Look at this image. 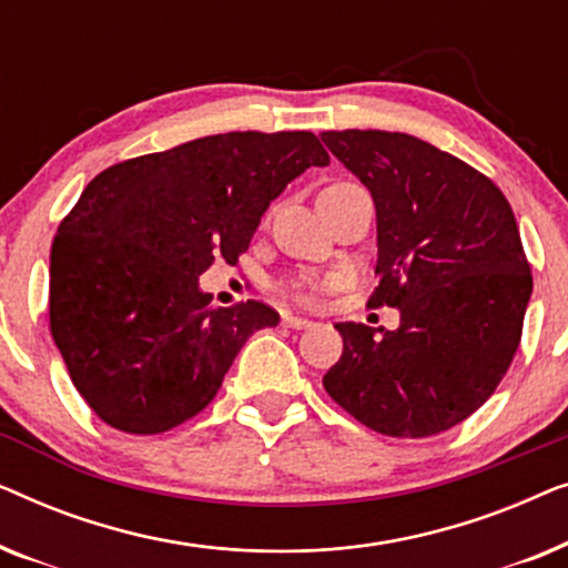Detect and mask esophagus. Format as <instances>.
<instances>
[{"label":"esophagus","mask_w":568,"mask_h":568,"mask_svg":"<svg viewBox=\"0 0 568 568\" xmlns=\"http://www.w3.org/2000/svg\"><path fill=\"white\" fill-rule=\"evenodd\" d=\"M282 323L286 325V328H294V331L310 328V325H313V321H310V317H302V315H284Z\"/></svg>","instance_id":"1"}]
</instances>
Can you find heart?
Masks as SVG:
<instances>
[{"label": "heart", "mask_w": 568, "mask_h": 568, "mask_svg": "<svg viewBox=\"0 0 568 568\" xmlns=\"http://www.w3.org/2000/svg\"><path fill=\"white\" fill-rule=\"evenodd\" d=\"M333 185H344V183H333ZM328 185V189H333ZM331 290V278H323V276H315V274H297V276H290L286 282L282 284V292L286 297L297 302V305H317L321 297L325 292Z\"/></svg>", "instance_id": "1"}]
</instances>
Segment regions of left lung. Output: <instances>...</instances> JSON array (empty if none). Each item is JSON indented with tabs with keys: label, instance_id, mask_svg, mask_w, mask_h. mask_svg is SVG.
<instances>
[{
	"label": "left lung",
	"instance_id": "obj_1",
	"mask_svg": "<svg viewBox=\"0 0 568 568\" xmlns=\"http://www.w3.org/2000/svg\"><path fill=\"white\" fill-rule=\"evenodd\" d=\"M377 209L379 284L398 331L338 323L344 354L323 387L387 437H434L491 398L515 359L532 294L517 220L491 178L400 131H323ZM383 331V328H379Z\"/></svg>",
	"mask_w": 568,
	"mask_h": 568
}]
</instances>
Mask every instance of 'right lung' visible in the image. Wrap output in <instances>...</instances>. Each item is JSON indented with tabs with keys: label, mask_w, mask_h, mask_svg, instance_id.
<instances>
[{
	"label": "right lung",
	"mask_w": 568,
	"mask_h": 568,
	"mask_svg": "<svg viewBox=\"0 0 568 568\" xmlns=\"http://www.w3.org/2000/svg\"><path fill=\"white\" fill-rule=\"evenodd\" d=\"M328 162L313 131H230L92 178L53 237L49 323L100 422L160 434L214 400L278 313L261 300L214 307L199 276L237 263L286 183Z\"/></svg>",
	"instance_id": "add662e5"
}]
</instances>
